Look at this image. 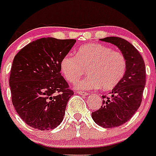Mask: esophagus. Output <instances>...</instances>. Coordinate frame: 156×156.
Instances as JSON below:
<instances>
[{"instance_id":"obj_1","label":"esophagus","mask_w":156,"mask_h":156,"mask_svg":"<svg viewBox=\"0 0 156 156\" xmlns=\"http://www.w3.org/2000/svg\"><path fill=\"white\" fill-rule=\"evenodd\" d=\"M78 93L81 96H88L89 94L87 93V92H84V91H78Z\"/></svg>"}]
</instances>
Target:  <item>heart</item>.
<instances>
[{
    "instance_id": "1",
    "label": "heart",
    "mask_w": 156,
    "mask_h": 156,
    "mask_svg": "<svg viewBox=\"0 0 156 156\" xmlns=\"http://www.w3.org/2000/svg\"><path fill=\"white\" fill-rule=\"evenodd\" d=\"M60 69L70 83H75L87 69L89 75L76 83L77 89L102 87L105 91H110L125 75L127 61L120 52L101 44L90 43L81 46L76 56L69 54L63 57Z\"/></svg>"
}]
</instances>
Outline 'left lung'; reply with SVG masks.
Segmentation results:
<instances>
[{"label":"left lung","instance_id":"8db88e82","mask_svg":"<svg viewBox=\"0 0 156 156\" xmlns=\"http://www.w3.org/2000/svg\"><path fill=\"white\" fill-rule=\"evenodd\" d=\"M101 41L113 44L120 50L127 61V69L120 83L103 101L99 110L91 113V117L97 125L116 128L129 120L141 105L146 85V67L138 51L125 39L108 37Z\"/></svg>","mask_w":156,"mask_h":156}]
</instances>
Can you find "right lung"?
<instances>
[{
  "label": "right lung",
  "mask_w": 156,
  "mask_h": 156,
  "mask_svg": "<svg viewBox=\"0 0 156 156\" xmlns=\"http://www.w3.org/2000/svg\"><path fill=\"white\" fill-rule=\"evenodd\" d=\"M74 39L42 37L28 43L13 60L9 76L12 103L28 125L54 129L63 121L73 91L60 73V62Z\"/></svg>",
  "instance_id": "obj_1"
}]
</instances>
